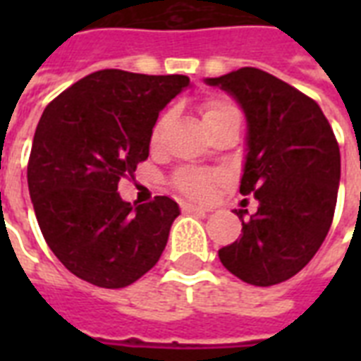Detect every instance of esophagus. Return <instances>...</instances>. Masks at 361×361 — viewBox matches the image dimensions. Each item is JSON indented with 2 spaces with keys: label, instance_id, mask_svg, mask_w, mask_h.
Masks as SVG:
<instances>
[{
  "label": "esophagus",
  "instance_id": "obj_1",
  "mask_svg": "<svg viewBox=\"0 0 361 361\" xmlns=\"http://www.w3.org/2000/svg\"><path fill=\"white\" fill-rule=\"evenodd\" d=\"M183 212H198V214H208V208H202V206H195V204H183Z\"/></svg>",
  "mask_w": 361,
  "mask_h": 361
}]
</instances>
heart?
I'll return each instance as SVG.
<instances>
[{
  "mask_svg": "<svg viewBox=\"0 0 361 361\" xmlns=\"http://www.w3.org/2000/svg\"><path fill=\"white\" fill-rule=\"evenodd\" d=\"M238 112L232 104L226 103H209L206 109H204V120H214V118H221V116L234 114ZM159 129H161V123L157 125L155 129V138L159 135ZM219 180L217 176L212 174V172H204V170H181L180 174L176 176V187L180 189L181 192H185L187 197L198 198V200H204L212 195L215 187V181Z\"/></svg>",
  "mask_w": 361,
  "mask_h": 361,
  "instance_id": "obj_1",
  "label": "heart"
}]
</instances>
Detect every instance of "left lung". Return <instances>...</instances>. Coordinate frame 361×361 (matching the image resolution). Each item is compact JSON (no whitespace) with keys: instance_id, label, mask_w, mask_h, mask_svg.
I'll return each mask as SVG.
<instances>
[{"instance_id":"8db88e82","label":"left lung","mask_w":361,"mask_h":361,"mask_svg":"<svg viewBox=\"0 0 361 361\" xmlns=\"http://www.w3.org/2000/svg\"><path fill=\"white\" fill-rule=\"evenodd\" d=\"M243 110L247 121L241 195L258 209H234L241 236L219 249L238 279L283 283L314 257L330 231L341 180V155L322 110L296 87L255 67L204 78Z\"/></svg>"}]
</instances>
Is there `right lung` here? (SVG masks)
<instances>
[{
    "instance_id": "add662e5",
    "label": "right lung",
    "mask_w": 361,
    "mask_h": 361,
    "mask_svg": "<svg viewBox=\"0 0 361 361\" xmlns=\"http://www.w3.org/2000/svg\"><path fill=\"white\" fill-rule=\"evenodd\" d=\"M189 86L183 75L104 69L42 112L27 187L48 247L76 277L123 288L163 255L180 206L169 197L125 202L118 181L146 161L159 112Z\"/></svg>"
}]
</instances>
